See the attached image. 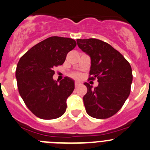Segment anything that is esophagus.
I'll use <instances>...</instances> for the list:
<instances>
[{
    "instance_id": "obj_1",
    "label": "esophagus",
    "mask_w": 150,
    "mask_h": 150,
    "mask_svg": "<svg viewBox=\"0 0 150 150\" xmlns=\"http://www.w3.org/2000/svg\"><path fill=\"white\" fill-rule=\"evenodd\" d=\"M80 86V83H78V82H76V83H75V88H77V87H78V86Z\"/></svg>"
}]
</instances>
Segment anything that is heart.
<instances>
[{
    "mask_svg": "<svg viewBox=\"0 0 150 150\" xmlns=\"http://www.w3.org/2000/svg\"><path fill=\"white\" fill-rule=\"evenodd\" d=\"M71 77L75 78V79H79L80 77H81V75H80V73H78V72H74V73L71 74Z\"/></svg>",
    "mask_w": 150,
    "mask_h": 150,
    "instance_id": "1",
    "label": "heart"
}]
</instances>
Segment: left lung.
Wrapping results in <instances>:
<instances>
[{"label":"left lung","mask_w":150,"mask_h":150,"mask_svg":"<svg viewBox=\"0 0 150 150\" xmlns=\"http://www.w3.org/2000/svg\"><path fill=\"white\" fill-rule=\"evenodd\" d=\"M78 47L91 57L89 80L97 78L98 86L85 83L88 92L83 97L86 112L103 119L116 113L129 97L132 83L130 64L119 52L97 39H77Z\"/></svg>","instance_id":"8db88e82"}]
</instances>
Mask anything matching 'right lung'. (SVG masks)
<instances>
[{
	"instance_id": "obj_1",
	"label": "right lung",
	"mask_w": 150,
	"mask_h": 150,
	"mask_svg": "<svg viewBox=\"0 0 150 150\" xmlns=\"http://www.w3.org/2000/svg\"><path fill=\"white\" fill-rule=\"evenodd\" d=\"M75 46L76 42L70 38L49 37L31 47L18 61L16 70L18 92L37 117L54 119L65 112L75 82L65 77L58 83L53 79L54 67L62 65Z\"/></svg>"
}]
</instances>
